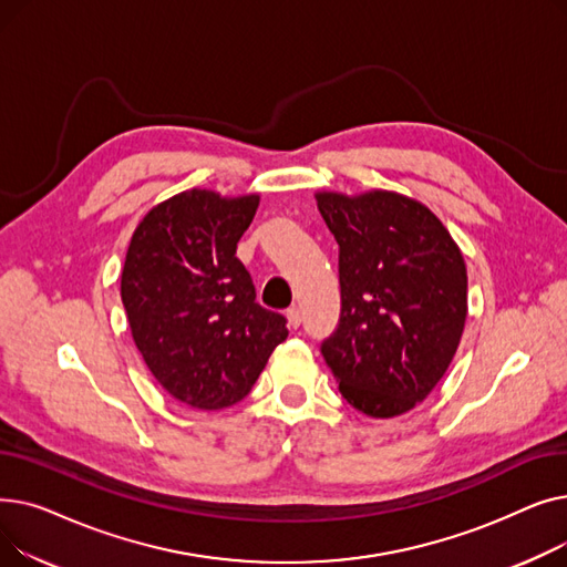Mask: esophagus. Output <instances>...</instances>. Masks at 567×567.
Listing matches in <instances>:
<instances>
[{"mask_svg": "<svg viewBox=\"0 0 567 567\" xmlns=\"http://www.w3.org/2000/svg\"><path fill=\"white\" fill-rule=\"evenodd\" d=\"M287 321H289L291 329H299V326H301V310L296 308V306H291V308L287 310Z\"/></svg>", "mask_w": 567, "mask_h": 567, "instance_id": "esophagus-1", "label": "esophagus"}]
</instances>
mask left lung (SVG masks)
Masks as SVG:
<instances>
[{
	"mask_svg": "<svg viewBox=\"0 0 567 567\" xmlns=\"http://www.w3.org/2000/svg\"><path fill=\"white\" fill-rule=\"evenodd\" d=\"M340 246L342 312L321 355L342 398L372 419L423 402L453 363L468 312L466 264L430 206L409 195L317 190Z\"/></svg>",
	"mask_w": 567,
	"mask_h": 567,
	"instance_id": "obj_1",
	"label": "left lung"
}]
</instances>
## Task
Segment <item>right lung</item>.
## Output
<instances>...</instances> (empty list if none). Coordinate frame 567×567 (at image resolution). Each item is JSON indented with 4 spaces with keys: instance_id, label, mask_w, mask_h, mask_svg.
Segmentation results:
<instances>
[{
    "instance_id": "obj_1",
    "label": "right lung",
    "mask_w": 567,
    "mask_h": 567,
    "mask_svg": "<svg viewBox=\"0 0 567 567\" xmlns=\"http://www.w3.org/2000/svg\"><path fill=\"white\" fill-rule=\"evenodd\" d=\"M259 206L257 193H176L137 223L122 271L131 336L148 372L190 409L244 400L287 340L285 317L255 303L236 244Z\"/></svg>"
}]
</instances>
